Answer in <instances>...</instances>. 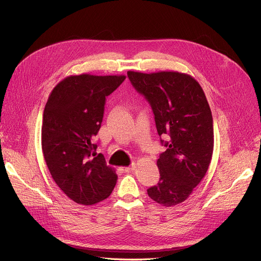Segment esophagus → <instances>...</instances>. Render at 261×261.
Returning <instances> with one entry per match:
<instances>
[{"label": "esophagus", "mask_w": 261, "mask_h": 261, "mask_svg": "<svg viewBox=\"0 0 261 261\" xmlns=\"http://www.w3.org/2000/svg\"><path fill=\"white\" fill-rule=\"evenodd\" d=\"M134 168H135V164H132V165H130V166H128V167L122 168V171H123V172H131V171L134 170Z\"/></svg>", "instance_id": "esophagus-1"}]
</instances>
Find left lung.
Masks as SVG:
<instances>
[{
    "label": "left lung",
    "mask_w": 261,
    "mask_h": 261,
    "mask_svg": "<svg viewBox=\"0 0 261 261\" xmlns=\"http://www.w3.org/2000/svg\"><path fill=\"white\" fill-rule=\"evenodd\" d=\"M134 89L152 108L159 135H168L167 147L156 164L160 182L147 189L163 206L184 202L206 173L214 150L210 105L199 82L179 72L129 71Z\"/></svg>",
    "instance_id": "obj_1"
}]
</instances>
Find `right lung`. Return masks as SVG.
I'll return each mask as SVG.
<instances>
[{
	"label": "right lung",
	"instance_id": "add662e5",
	"mask_svg": "<svg viewBox=\"0 0 261 261\" xmlns=\"http://www.w3.org/2000/svg\"><path fill=\"white\" fill-rule=\"evenodd\" d=\"M125 75L81 74L61 80L44 108L41 145L51 177L74 202L93 205L111 195L117 181L93 144L103 117L106 97Z\"/></svg>",
	"mask_w": 261,
	"mask_h": 261
}]
</instances>
